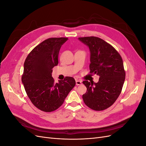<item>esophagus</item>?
I'll use <instances>...</instances> for the list:
<instances>
[{
    "label": "esophagus",
    "mask_w": 146,
    "mask_h": 146,
    "mask_svg": "<svg viewBox=\"0 0 146 146\" xmlns=\"http://www.w3.org/2000/svg\"><path fill=\"white\" fill-rule=\"evenodd\" d=\"M76 85H80L82 83L81 80H77V79H76Z\"/></svg>",
    "instance_id": "34e87169"
}]
</instances>
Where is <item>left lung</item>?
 <instances>
[{
  "mask_svg": "<svg viewBox=\"0 0 146 146\" xmlns=\"http://www.w3.org/2000/svg\"><path fill=\"white\" fill-rule=\"evenodd\" d=\"M90 48V73L99 76L98 83L83 81L87 88L82 96L90 108L102 111L115 102L125 78L122 57L111 44L96 36L78 38Z\"/></svg>",
  "mask_w": 146,
  "mask_h": 146,
  "instance_id": "left-lung-1",
  "label": "left lung"
}]
</instances>
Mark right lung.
I'll use <instances>...</instances> for the list:
<instances>
[{"instance_id": "obj_1", "label": "right lung", "mask_w": 146, "mask_h": 146, "mask_svg": "<svg viewBox=\"0 0 146 146\" xmlns=\"http://www.w3.org/2000/svg\"><path fill=\"white\" fill-rule=\"evenodd\" d=\"M68 38H50L31 51L24 64L22 82L32 103L39 110L52 112L60 107L76 85L72 77L55 83L52 69L58 64L60 48Z\"/></svg>"}]
</instances>
